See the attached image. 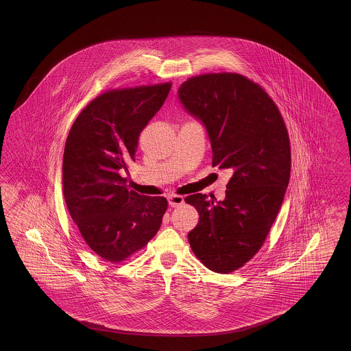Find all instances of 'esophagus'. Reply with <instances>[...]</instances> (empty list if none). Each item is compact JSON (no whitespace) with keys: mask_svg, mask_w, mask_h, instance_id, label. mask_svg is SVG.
Here are the masks:
<instances>
[{"mask_svg":"<svg viewBox=\"0 0 351 351\" xmlns=\"http://www.w3.org/2000/svg\"><path fill=\"white\" fill-rule=\"evenodd\" d=\"M168 203L171 207H178L184 203V198L182 195H177V194H172L168 197Z\"/></svg>","mask_w":351,"mask_h":351,"instance_id":"34e87169","label":"esophagus"}]
</instances>
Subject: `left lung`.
Listing matches in <instances>:
<instances>
[{"mask_svg":"<svg viewBox=\"0 0 351 351\" xmlns=\"http://www.w3.org/2000/svg\"><path fill=\"white\" fill-rule=\"evenodd\" d=\"M178 97L207 129L212 165L232 173L224 201L186 197L199 215L188 241L207 269L230 274L260 251L284 201L291 172L287 128L269 94L243 75L189 77Z\"/></svg>","mask_w":351,"mask_h":351,"instance_id":"1","label":"left lung"}]
</instances>
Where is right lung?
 <instances>
[{
  "label": "right lung",
  "instance_id": "right-lung-1",
  "mask_svg": "<svg viewBox=\"0 0 351 351\" xmlns=\"http://www.w3.org/2000/svg\"><path fill=\"white\" fill-rule=\"evenodd\" d=\"M172 82L105 91L77 115L67 135L62 186L82 239L101 258L123 262L157 234L165 197L129 191L120 174L134 162L143 129L162 108Z\"/></svg>",
  "mask_w": 351,
  "mask_h": 351
}]
</instances>
